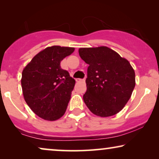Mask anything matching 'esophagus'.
Here are the masks:
<instances>
[{"label": "esophagus", "instance_id": "obj_1", "mask_svg": "<svg viewBox=\"0 0 159 159\" xmlns=\"http://www.w3.org/2000/svg\"><path fill=\"white\" fill-rule=\"evenodd\" d=\"M76 82H84V80H82V79H80V78H77V79H76Z\"/></svg>", "mask_w": 159, "mask_h": 159}]
</instances>
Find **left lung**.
Returning <instances> with one entry per match:
<instances>
[{
	"label": "left lung",
	"instance_id": "left-lung-1",
	"mask_svg": "<svg viewBox=\"0 0 159 159\" xmlns=\"http://www.w3.org/2000/svg\"><path fill=\"white\" fill-rule=\"evenodd\" d=\"M79 54L89 65L84 103L98 116L116 114L127 104L135 86L131 64L106 46L80 48Z\"/></svg>",
	"mask_w": 159,
	"mask_h": 159
}]
</instances>
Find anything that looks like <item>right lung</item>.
Returning a JSON list of instances; mask_svg holds the SVG:
<instances>
[{
    "label": "right lung",
    "mask_w": 159,
    "mask_h": 159,
    "mask_svg": "<svg viewBox=\"0 0 159 159\" xmlns=\"http://www.w3.org/2000/svg\"><path fill=\"white\" fill-rule=\"evenodd\" d=\"M74 51L71 47H47L23 69L24 98L32 111L45 120L56 121L66 112L75 80L60 64Z\"/></svg>",
    "instance_id": "1"
}]
</instances>
